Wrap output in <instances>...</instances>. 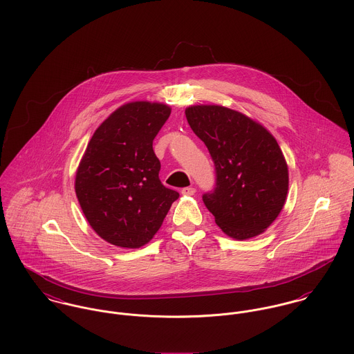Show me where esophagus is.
Segmentation results:
<instances>
[{"instance_id":"obj_1","label":"esophagus","mask_w":354,"mask_h":354,"mask_svg":"<svg viewBox=\"0 0 354 354\" xmlns=\"http://www.w3.org/2000/svg\"><path fill=\"white\" fill-rule=\"evenodd\" d=\"M182 194L183 196H194L196 194V189L194 187H185L183 190H182Z\"/></svg>"}]
</instances>
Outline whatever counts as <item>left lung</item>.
<instances>
[{"label":"left lung","mask_w":354,"mask_h":354,"mask_svg":"<svg viewBox=\"0 0 354 354\" xmlns=\"http://www.w3.org/2000/svg\"><path fill=\"white\" fill-rule=\"evenodd\" d=\"M186 118L216 167V189L202 196L225 235L263 234L281 213L289 187L288 164L273 134L259 122L224 106L198 104Z\"/></svg>","instance_id":"8db88e82"}]
</instances>
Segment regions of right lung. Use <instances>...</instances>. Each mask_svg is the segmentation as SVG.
I'll return each mask as SVG.
<instances>
[{
    "label": "right lung",
    "instance_id": "add662e5",
    "mask_svg": "<svg viewBox=\"0 0 354 354\" xmlns=\"http://www.w3.org/2000/svg\"><path fill=\"white\" fill-rule=\"evenodd\" d=\"M171 114L158 102H130L93 133L76 171L75 190L92 230L122 248L156 235L179 193L158 179L153 140Z\"/></svg>",
    "mask_w": 354,
    "mask_h": 354
}]
</instances>
